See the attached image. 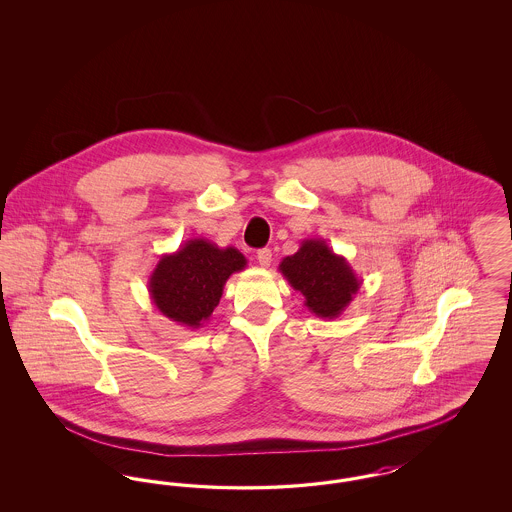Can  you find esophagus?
Segmentation results:
<instances>
[{"mask_svg": "<svg viewBox=\"0 0 512 512\" xmlns=\"http://www.w3.org/2000/svg\"><path fill=\"white\" fill-rule=\"evenodd\" d=\"M257 261H259V265L261 267H270V263H272V251L270 249H259L257 251Z\"/></svg>", "mask_w": 512, "mask_h": 512, "instance_id": "1", "label": "esophagus"}]
</instances>
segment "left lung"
<instances>
[{
	"mask_svg": "<svg viewBox=\"0 0 512 512\" xmlns=\"http://www.w3.org/2000/svg\"><path fill=\"white\" fill-rule=\"evenodd\" d=\"M282 276L303 293L305 307L318 318L340 317L359 292L363 280L320 238L303 240L297 253L280 263Z\"/></svg>",
	"mask_w": 512,
	"mask_h": 512,
	"instance_id": "left-lung-1",
	"label": "left lung"
}]
</instances>
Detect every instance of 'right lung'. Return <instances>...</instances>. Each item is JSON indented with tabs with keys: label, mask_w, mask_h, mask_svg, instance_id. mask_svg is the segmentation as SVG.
<instances>
[{
	"label": "right lung",
	"mask_w": 512,
	"mask_h": 512,
	"mask_svg": "<svg viewBox=\"0 0 512 512\" xmlns=\"http://www.w3.org/2000/svg\"><path fill=\"white\" fill-rule=\"evenodd\" d=\"M245 265L247 259L236 247L192 238L159 259L147 282L149 297L161 315L201 328L219 305L226 280Z\"/></svg>",
	"instance_id": "right-lung-1"
}]
</instances>
